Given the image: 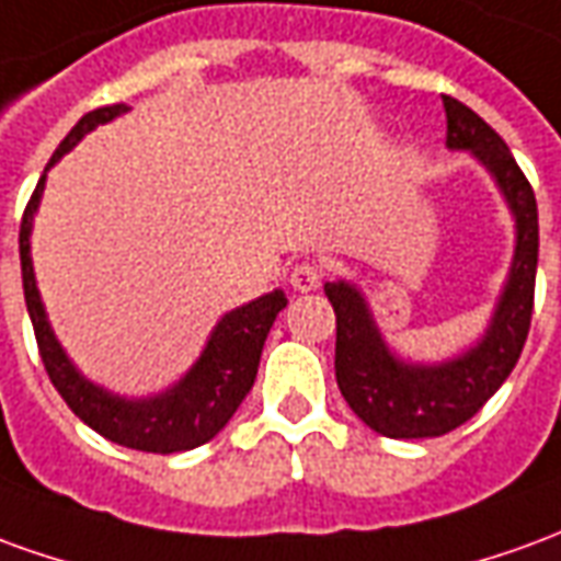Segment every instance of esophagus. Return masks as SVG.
<instances>
[{"instance_id":"1","label":"esophagus","mask_w":561,"mask_h":561,"mask_svg":"<svg viewBox=\"0 0 561 561\" xmlns=\"http://www.w3.org/2000/svg\"><path fill=\"white\" fill-rule=\"evenodd\" d=\"M320 280H323V268L313 265V262H301L289 272V287L296 293H311V289L320 287Z\"/></svg>"}]
</instances>
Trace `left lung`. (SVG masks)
<instances>
[{
  "label": "left lung",
  "instance_id": "1",
  "mask_svg": "<svg viewBox=\"0 0 561 561\" xmlns=\"http://www.w3.org/2000/svg\"><path fill=\"white\" fill-rule=\"evenodd\" d=\"M447 147L468 150L490 172L514 217V260L483 335L444 363H411L387 344L365 293L351 280L325 284L335 308V377L351 411L387 438L447 435L495 396L526 344L538 272V205L502 135L444 96Z\"/></svg>",
  "mask_w": 561,
  "mask_h": 561
}]
</instances>
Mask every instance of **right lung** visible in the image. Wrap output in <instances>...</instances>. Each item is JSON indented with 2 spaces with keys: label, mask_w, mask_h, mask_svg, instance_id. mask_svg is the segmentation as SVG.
Here are the masks:
<instances>
[{
  "label": "right lung",
  "mask_w": 561,
  "mask_h": 561,
  "mask_svg": "<svg viewBox=\"0 0 561 561\" xmlns=\"http://www.w3.org/2000/svg\"><path fill=\"white\" fill-rule=\"evenodd\" d=\"M126 111H129L126 105H105V108L83 114L54 150L30 205L23 210V224H20L23 296H26V311L33 320L35 341H38V353H42L47 377L75 411V416H81L83 423L99 432L102 438L129 447V450L181 453L208 444L232 420L238 404L244 401L253 380H256L262 344L268 337L274 317L287 308V296H284V289H272V293L241 305L236 311H226L217 320V325L210 329L208 344L198 353L196 363L190 365V371L169 389L145 396V399L117 396V392L99 387L78 371V365L71 363L69 353L62 351V344L57 341L50 320H47L45 301H42V293L35 284L33 241L30 238H33L35 210L42 205L50 165H57L83 135H90L96 126L111 123Z\"/></svg>",
  "instance_id": "obj_1"
}]
</instances>
